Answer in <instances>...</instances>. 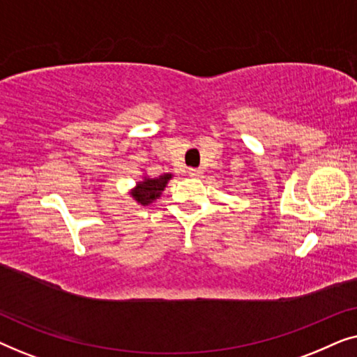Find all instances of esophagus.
<instances>
[{
    "mask_svg": "<svg viewBox=\"0 0 357 357\" xmlns=\"http://www.w3.org/2000/svg\"><path fill=\"white\" fill-rule=\"evenodd\" d=\"M188 175L190 177H195V178H199L203 175V172L199 169H190L188 170Z\"/></svg>",
    "mask_w": 357,
    "mask_h": 357,
    "instance_id": "34e87169",
    "label": "esophagus"
}]
</instances>
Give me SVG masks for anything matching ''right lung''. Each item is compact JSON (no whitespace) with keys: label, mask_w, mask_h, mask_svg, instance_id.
I'll return each mask as SVG.
<instances>
[{"label":"right lung","mask_w":357,"mask_h":357,"mask_svg":"<svg viewBox=\"0 0 357 357\" xmlns=\"http://www.w3.org/2000/svg\"><path fill=\"white\" fill-rule=\"evenodd\" d=\"M172 177V174H162L159 177H149L148 174H144L143 178L136 182L135 187L130 190V197L141 206H149L151 203L160 198L164 188L167 187Z\"/></svg>","instance_id":"right-lung-1"}]
</instances>
